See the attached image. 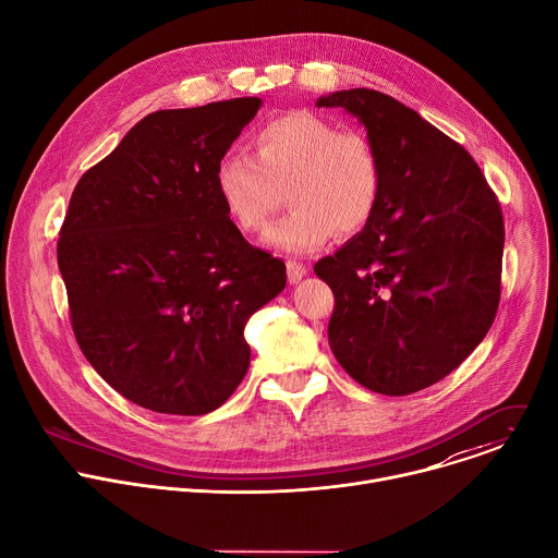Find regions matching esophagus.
<instances>
[{
  "mask_svg": "<svg viewBox=\"0 0 558 558\" xmlns=\"http://www.w3.org/2000/svg\"><path fill=\"white\" fill-rule=\"evenodd\" d=\"M308 274V269L302 265V263H295V260H289L287 263V276H289V282H300L304 276Z\"/></svg>",
  "mask_w": 558,
  "mask_h": 558,
  "instance_id": "esophagus-1",
  "label": "esophagus"
}]
</instances>
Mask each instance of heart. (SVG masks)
<instances>
[{
    "label": "heart",
    "mask_w": 558,
    "mask_h": 558,
    "mask_svg": "<svg viewBox=\"0 0 558 558\" xmlns=\"http://www.w3.org/2000/svg\"><path fill=\"white\" fill-rule=\"evenodd\" d=\"M254 151H225L214 172L218 201L241 231H263L280 194L291 211L269 229L267 243L287 254H311L336 231L351 235L371 220L381 163L364 134L291 112L254 134Z\"/></svg>",
    "instance_id": "heart-1"
}]
</instances>
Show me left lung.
I'll return each mask as SVG.
<instances>
[{
	"mask_svg": "<svg viewBox=\"0 0 558 558\" xmlns=\"http://www.w3.org/2000/svg\"><path fill=\"white\" fill-rule=\"evenodd\" d=\"M315 106L355 117L381 163L371 220L313 267L336 295L331 351L373 392H417L452 373L495 320L501 207L472 156L397 99L353 88Z\"/></svg>",
	"mask_w": 558,
	"mask_h": 558,
	"instance_id": "8db88e82",
	"label": "left lung"
}]
</instances>
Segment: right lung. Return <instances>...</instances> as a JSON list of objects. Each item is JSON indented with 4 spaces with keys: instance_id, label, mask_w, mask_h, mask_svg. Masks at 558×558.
<instances>
[{
    "instance_id": "add662e5",
    "label": "right lung",
    "mask_w": 558,
    "mask_h": 558,
    "mask_svg": "<svg viewBox=\"0 0 558 558\" xmlns=\"http://www.w3.org/2000/svg\"><path fill=\"white\" fill-rule=\"evenodd\" d=\"M263 108L241 97L141 119L76 183L57 263L74 338L130 402L222 407L250 368L245 325L287 284L218 201L220 156Z\"/></svg>"
}]
</instances>
